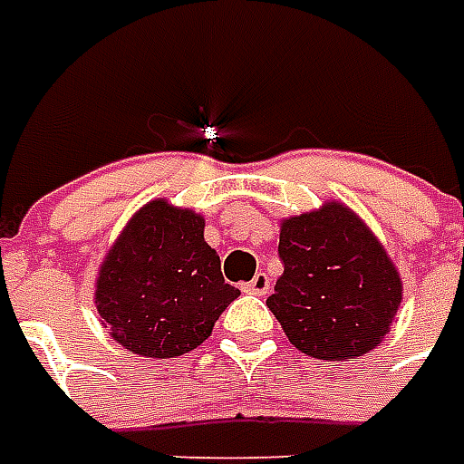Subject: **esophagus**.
<instances>
[{
	"label": "esophagus",
	"instance_id": "1",
	"mask_svg": "<svg viewBox=\"0 0 464 464\" xmlns=\"http://www.w3.org/2000/svg\"><path fill=\"white\" fill-rule=\"evenodd\" d=\"M246 291L253 293V295H266V293L271 291V281H268V276H266V273H256V276H253V281L246 283Z\"/></svg>",
	"mask_w": 464,
	"mask_h": 464
}]
</instances>
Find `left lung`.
Instances as JSON below:
<instances>
[{
	"label": "left lung",
	"instance_id": "8db88e82",
	"mask_svg": "<svg viewBox=\"0 0 464 464\" xmlns=\"http://www.w3.org/2000/svg\"><path fill=\"white\" fill-rule=\"evenodd\" d=\"M283 276L266 301L288 341L318 360H348L378 345L398 315L402 281L348 206L323 203L281 223Z\"/></svg>",
	"mask_w": 464,
	"mask_h": 464
}]
</instances>
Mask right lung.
Segmentation results:
<instances>
[{"instance_id": "right-lung-1", "label": "right lung", "mask_w": 464, "mask_h": 464, "mask_svg": "<svg viewBox=\"0 0 464 464\" xmlns=\"http://www.w3.org/2000/svg\"><path fill=\"white\" fill-rule=\"evenodd\" d=\"M203 216L166 198L133 213L96 276L94 303L119 345L143 358L198 348L241 291L223 281Z\"/></svg>"}]
</instances>
